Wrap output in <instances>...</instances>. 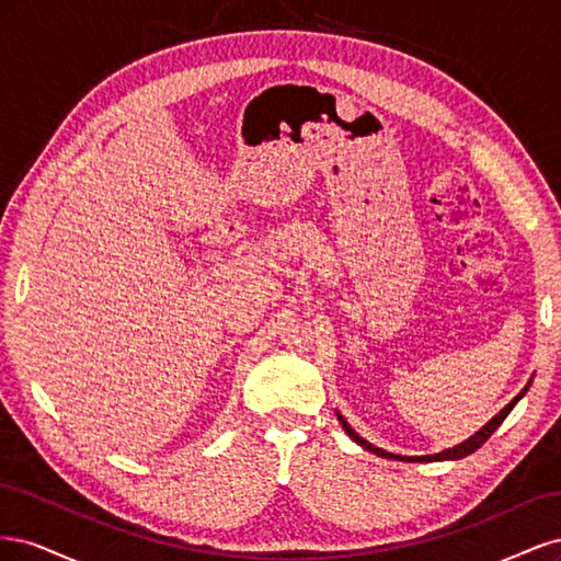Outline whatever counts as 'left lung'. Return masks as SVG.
<instances>
[{
    "instance_id": "obj_1",
    "label": "left lung",
    "mask_w": 561,
    "mask_h": 561,
    "mask_svg": "<svg viewBox=\"0 0 561 561\" xmlns=\"http://www.w3.org/2000/svg\"><path fill=\"white\" fill-rule=\"evenodd\" d=\"M526 388H529V386H526ZM526 388L522 390V393H519L511 404H505L503 410H501L494 419H491L482 431H478L470 439H466V443H461V445L454 447V449H447V451H443V454H433V456H398V454H388V451H383V449H379V447H375V445H369L367 439H363L358 433H355V431L348 426V423L344 421V416H339V421H342V426H344V431L348 433L351 439H355V443H358L360 447H365L367 451H375L377 456H383V458H402V461H445V458H463V456L472 454L474 449H480V447L486 443V439L491 437V433H494V431L501 426V423L505 421V416L511 414V410L517 404V400L526 393Z\"/></svg>"
}]
</instances>
